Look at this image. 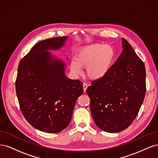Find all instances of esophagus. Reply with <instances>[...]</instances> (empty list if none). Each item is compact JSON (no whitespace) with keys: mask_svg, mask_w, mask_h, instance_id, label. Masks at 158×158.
Wrapping results in <instances>:
<instances>
[{"mask_svg":"<svg viewBox=\"0 0 158 158\" xmlns=\"http://www.w3.org/2000/svg\"><path fill=\"white\" fill-rule=\"evenodd\" d=\"M88 88V84L86 83H83V88H84V92H85V90H86Z\"/></svg>","mask_w":158,"mask_h":158,"instance_id":"esophagus-1","label":"esophagus"}]
</instances>
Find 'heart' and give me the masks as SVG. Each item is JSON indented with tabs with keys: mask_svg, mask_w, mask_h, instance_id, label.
<instances>
[{
	"mask_svg": "<svg viewBox=\"0 0 158 158\" xmlns=\"http://www.w3.org/2000/svg\"><path fill=\"white\" fill-rule=\"evenodd\" d=\"M114 58V51L109 45L94 44L80 49L75 56V60L70 64L73 74L78 75L81 68H85L88 77L94 80L103 78L111 69Z\"/></svg>",
	"mask_w": 158,
	"mask_h": 158,
	"instance_id": "heart-1",
	"label": "heart"
}]
</instances>
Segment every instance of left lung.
Returning a JSON list of instances; mask_svg holds the SVG:
<instances>
[{
    "mask_svg": "<svg viewBox=\"0 0 158 158\" xmlns=\"http://www.w3.org/2000/svg\"><path fill=\"white\" fill-rule=\"evenodd\" d=\"M123 51L103 78L94 80L86 92L90 111L102 131L118 132L130 126L146 94V69L131 44L122 38Z\"/></svg>",
    "mask_w": 158,
    "mask_h": 158,
    "instance_id": "8db88e82",
    "label": "left lung"
}]
</instances>
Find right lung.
Returning a JSON list of instances; mask_svg holds the SVG:
<instances>
[{"label":"right lung","instance_id":"right-lung-1","mask_svg":"<svg viewBox=\"0 0 158 158\" xmlns=\"http://www.w3.org/2000/svg\"><path fill=\"white\" fill-rule=\"evenodd\" d=\"M67 37L37 43L20 61L16 91L23 117L41 131L56 133L71 121L83 84L66 77L64 62L52 57L49 50L60 49Z\"/></svg>","mask_w":158,"mask_h":158}]
</instances>
